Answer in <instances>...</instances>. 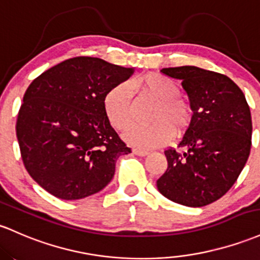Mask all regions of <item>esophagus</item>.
<instances>
[{
    "label": "esophagus",
    "instance_id": "1",
    "mask_svg": "<svg viewBox=\"0 0 260 260\" xmlns=\"http://www.w3.org/2000/svg\"><path fill=\"white\" fill-rule=\"evenodd\" d=\"M133 153H135L136 155H139V156H145V155H148V154H149L148 150L139 149V148H135V149H133Z\"/></svg>",
    "mask_w": 260,
    "mask_h": 260
}]
</instances>
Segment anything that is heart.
<instances>
[{
    "label": "heart",
    "instance_id": "b5f03b06",
    "mask_svg": "<svg viewBox=\"0 0 260 260\" xmlns=\"http://www.w3.org/2000/svg\"><path fill=\"white\" fill-rule=\"evenodd\" d=\"M129 86L139 100L155 102L150 119L153 123L137 125L127 135V141L135 147L150 149L167 143L175 132L185 129L190 123V105L181 99L178 85L161 74H145L129 80ZM106 117L117 131H127L135 122L136 107L129 90L123 84L116 85L104 98Z\"/></svg>",
    "mask_w": 260,
    "mask_h": 260
}]
</instances>
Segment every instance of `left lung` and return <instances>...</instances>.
<instances>
[{"label": "left lung", "mask_w": 260, "mask_h": 260, "mask_svg": "<svg viewBox=\"0 0 260 260\" xmlns=\"http://www.w3.org/2000/svg\"><path fill=\"white\" fill-rule=\"evenodd\" d=\"M181 80L192 110L178 152H164L168 169L159 192L176 204L202 207L221 199L238 179L252 145V117L244 93L228 76L198 67L164 68Z\"/></svg>", "instance_id": "8db88e82"}]
</instances>
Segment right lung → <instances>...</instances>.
<instances>
[{
  "instance_id": "right-lung-1",
  "label": "right lung",
  "mask_w": 260,
  "mask_h": 260,
  "mask_svg": "<svg viewBox=\"0 0 260 260\" xmlns=\"http://www.w3.org/2000/svg\"><path fill=\"white\" fill-rule=\"evenodd\" d=\"M135 69L76 56L34 79L23 96L16 133L33 180L61 200L104 189L118 156L131 153L111 127L104 98Z\"/></svg>"
}]
</instances>
